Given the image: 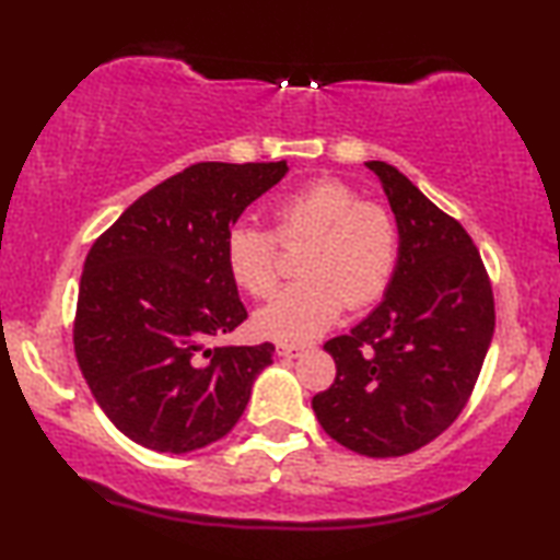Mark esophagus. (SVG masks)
<instances>
[{"label":"esophagus","instance_id":"34e87169","mask_svg":"<svg viewBox=\"0 0 560 560\" xmlns=\"http://www.w3.org/2000/svg\"><path fill=\"white\" fill-rule=\"evenodd\" d=\"M304 352V345H279L277 355L279 358H299Z\"/></svg>","mask_w":560,"mask_h":560}]
</instances>
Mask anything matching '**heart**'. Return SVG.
<instances>
[{
    "label": "heart",
    "instance_id": "obj_1",
    "mask_svg": "<svg viewBox=\"0 0 560 560\" xmlns=\"http://www.w3.org/2000/svg\"><path fill=\"white\" fill-rule=\"evenodd\" d=\"M281 243L304 248L291 283L256 312V329L277 342H306L327 332L345 306L362 310L388 291L398 264V228L381 205L360 200L342 179L299 185L277 202V233L238 220L225 233L233 281L254 296H271L281 281Z\"/></svg>",
    "mask_w": 560,
    "mask_h": 560
}]
</instances>
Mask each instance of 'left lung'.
I'll return each mask as SVG.
<instances>
[{
    "label": "left lung",
    "instance_id": "left-lung-1",
    "mask_svg": "<svg viewBox=\"0 0 560 560\" xmlns=\"http://www.w3.org/2000/svg\"><path fill=\"white\" fill-rule=\"evenodd\" d=\"M365 164L396 215L398 264L383 302L325 342L337 375L312 408L337 444L385 459L427 446L467 406L494 299L469 233L393 164Z\"/></svg>",
    "mask_w": 560,
    "mask_h": 560
}]
</instances>
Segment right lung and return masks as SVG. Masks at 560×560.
Instances as JSON below:
<instances>
[{
    "label": "right lung",
    "instance_id": "obj_1",
    "mask_svg": "<svg viewBox=\"0 0 560 560\" xmlns=\"http://www.w3.org/2000/svg\"><path fill=\"white\" fill-rule=\"evenodd\" d=\"M287 172V160L192 164L129 205L85 256L75 358L93 398L137 444L195 452L246 411L273 345L210 348L248 317L225 233Z\"/></svg>",
    "mask_w": 560,
    "mask_h": 560
}]
</instances>
